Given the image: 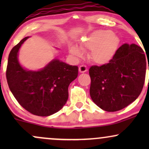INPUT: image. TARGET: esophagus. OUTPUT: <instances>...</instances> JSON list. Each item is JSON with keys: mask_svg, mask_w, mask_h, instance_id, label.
<instances>
[{"mask_svg": "<svg viewBox=\"0 0 149 149\" xmlns=\"http://www.w3.org/2000/svg\"><path fill=\"white\" fill-rule=\"evenodd\" d=\"M88 71V68L85 66V65H81L79 67V71L80 73H85Z\"/></svg>", "mask_w": 149, "mask_h": 149, "instance_id": "1", "label": "esophagus"}]
</instances>
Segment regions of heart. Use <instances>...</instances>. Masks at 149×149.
Instances as JSON below:
<instances>
[{
	"instance_id": "obj_1",
	"label": "heart",
	"mask_w": 149,
	"mask_h": 149,
	"mask_svg": "<svg viewBox=\"0 0 149 149\" xmlns=\"http://www.w3.org/2000/svg\"><path fill=\"white\" fill-rule=\"evenodd\" d=\"M80 47L83 50L90 51L89 58L97 64H105L115 57L120 47V39L109 30H97L83 38ZM70 52L73 56L80 57L83 51L80 47L73 45Z\"/></svg>"
}]
</instances>
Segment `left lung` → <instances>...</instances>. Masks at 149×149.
<instances>
[{
  "mask_svg": "<svg viewBox=\"0 0 149 149\" xmlns=\"http://www.w3.org/2000/svg\"><path fill=\"white\" fill-rule=\"evenodd\" d=\"M146 69V57L141 47L135 44L120 46L109 63L89 69L90 94L94 103L109 112L127 107L141 92Z\"/></svg>",
  "mask_w": 149,
  "mask_h": 149,
  "instance_id": "1",
  "label": "left lung"
}]
</instances>
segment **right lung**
<instances>
[{
    "label": "right lung",
    "mask_w": 149,
    "mask_h": 149,
    "mask_svg": "<svg viewBox=\"0 0 149 149\" xmlns=\"http://www.w3.org/2000/svg\"><path fill=\"white\" fill-rule=\"evenodd\" d=\"M25 37L10 51L6 78L18 103L31 113L48 116L62 109L69 97L68 88L78 76V68L54 59L38 71H27L18 61V52Z\"/></svg>",
    "instance_id": "obj_1"
}]
</instances>
